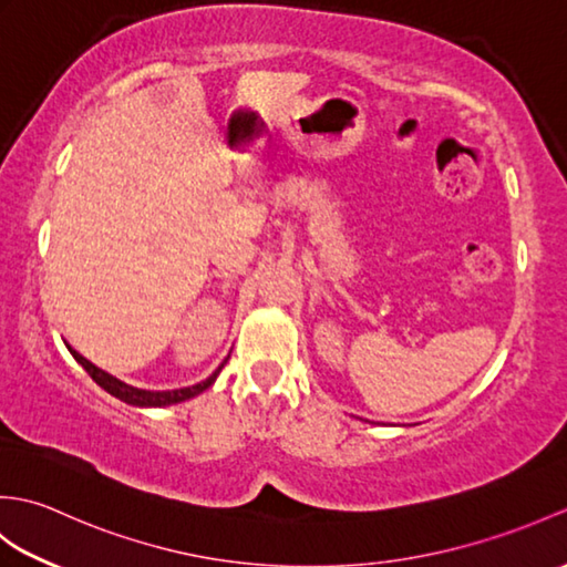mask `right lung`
I'll list each match as a JSON object with an SVG mask.
<instances>
[{
  "label": "right lung",
  "instance_id": "right-lung-1",
  "mask_svg": "<svg viewBox=\"0 0 567 567\" xmlns=\"http://www.w3.org/2000/svg\"><path fill=\"white\" fill-rule=\"evenodd\" d=\"M68 351L72 353V358H75L84 370H87V375H90L94 382H97L102 390H106L112 396H116V400H122V402H126V404H134V406H167V404H177V402L192 400V396H197V394H202L207 388H212L216 375H219L221 368L226 365V360H224V363H221L219 368H216L207 380L192 384V388L153 392V390H138V388H134V384H126V382H122V380H116L114 375H110V372H104L102 368L92 365L90 360L84 358V355H80L78 351H72L70 346H68Z\"/></svg>",
  "mask_w": 567,
  "mask_h": 567
}]
</instances>
